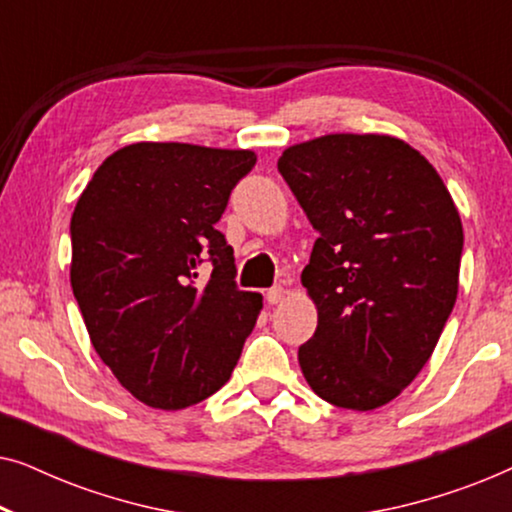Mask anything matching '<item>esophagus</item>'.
Segmentation results:
<instances>
[{"mask_svg":"<svg viewBox=\"0 0 512 512\" xmlns=\"http://www.w3.org/2000/svg\"><path fill=\"white\" fill-rule=\"evenodd\" d=\"M284 286H272V289L265 293V300H268L270 305H277V303H282L284 300Z\"/></svg>","mask_w":512,"mask_h":512,"instance_id":"34e87169","label":"esophagus"}]
</instances>
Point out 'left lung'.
<instances>
[{"label":"left lung","instance_id":"8db88e82","mask_svg":"<svg viewBox=\"0 0 512 512\" xmlns=\"http://www.w3.org/2000/svg\"><path fill=\"white\" fill-rule=\"evenodd\" d=\"M277 170L319 233L300 275L317 307L300 370L326 403L382 408L431 359L457 303L459 209L436 167L391 135L307 139Z\"/></svg>","mask_w":512,"mask_h":512}]
</instances>
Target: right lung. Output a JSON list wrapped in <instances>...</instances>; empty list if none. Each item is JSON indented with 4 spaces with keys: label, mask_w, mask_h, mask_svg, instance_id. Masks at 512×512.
Returning a JSON list of instances; mask_svg holds the SVG:
<instances>
[{
    "label": "right lung",
    "mask_w": 512,
    "mask_h": 512,
    "mask_svg": "<svg viewBox=\"0 0 512 512\" xmlns=\"http://www.w3.org/2000/svg\"><path fill=\"white\" fill-rule=\"evenodd\" d=\"M249 149L137 142L111 153L72 214L69 282L90 342L149 408L181 410L230 380L263 307L235 286L216 221ZM209 257L213 275L197 282Z\"/></svg>",
    "instance_id": "right-lung-1"
}]
</instances>
